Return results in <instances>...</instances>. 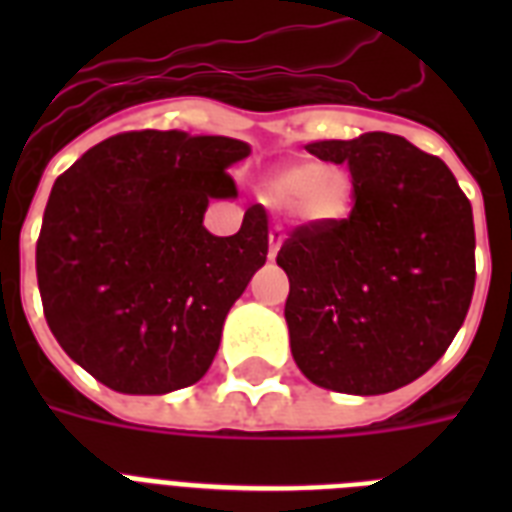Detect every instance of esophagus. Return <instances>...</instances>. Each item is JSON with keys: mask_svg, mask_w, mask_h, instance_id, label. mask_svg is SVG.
Instances as JSON below:
<instances>
[{"mask_svg": "<svg viewBox=\"0 0 512 512\" xmlns=\"http://www.w3.org/2000/svg\"><path fill=\"white\" fill-rule=\"evenodd\" d=\"M281 241H284V233H281V228H271V247H268V257H271V260H276V255H279Z\"/></svg>", "mask_w": 512, "mask_h": 512, "instance_id": "34e87169", "label": "esophagus"}]
</instances>
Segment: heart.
<instances>
[{"label":"heart","instance_id":"1","mask_svg":"<svg viewBox=\"0 0 512 512\" xmlns=\"http://www.w3.org/2000/svg\"><path fill=\"white\" fill-rule=\"evenodd\" d=\"M263 196L273 207H289L305 225H332L345 220L353 207L348 172L316 162H292L263 180Z\"/></svg>","mask_w":512,"mask_h":512}]
</instances>
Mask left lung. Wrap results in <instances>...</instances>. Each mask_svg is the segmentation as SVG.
<instances>
[{
	"mask_svg": "<svg viewBox=\"0 0 512 512\" xmlns=\"http://www.w3.org/2000/svg\"><path fill=\"white\" fill-rule=\"evenodd\" d=\"M308 154L348 164L353 209L300 225L279 249L284 319L300 372L337 393L380 396L452 345L476 287V228L452 170L409 140L364 132Z\"/></svg>",
	"mask_w": 512,
	"mask_h": 512,
	"instance_id": "8db88e82",
	"label": "left lung"
}]
</instances>
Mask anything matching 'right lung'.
Wrapping results in <instances>:
<instances>
[{"mask_svg":"<svg viewBox=\"0 0 512 512\" xmlns=\"http://www.w3.org/2000/svg\"><path fill=\"white\" fill-rule=\"evenodd\" d=\"M241 140L122 132L55 180L36 281L60 348L119 393L162 396L207 374L231 305L268 255V215L212 236L204 212L233 199Z\"/></svg>","mask_w":512,"mask_h":512,"instance_id":"add662e5","label":"right lung"}]
</instances>
